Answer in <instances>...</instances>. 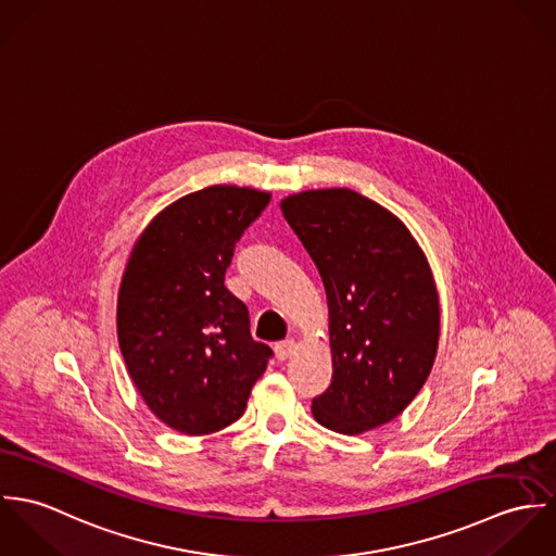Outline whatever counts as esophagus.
I'll return each instance as SVG.
<instances>
[{"mask_svg":"<svg viewBox=\"0 0 556 556\" xmlns=\"http://www.w3.org/2000/svg\"><path fill=\"white\" fill-rule=\"evenodd\" d=\"M295 346H298L295 338H287V340L278 342V344H276V357H278L280 362H285V359L295 351Z\"/></svg>","mask_w":556,"mask_h":556,"instance_id":"1","label":"esophagus"}]
</instances>
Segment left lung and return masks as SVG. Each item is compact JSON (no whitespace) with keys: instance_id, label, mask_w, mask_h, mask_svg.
Returning <instances> with one entry per match:
<instances>
[{"instance_id":"left-lung-1","label":"left lung","mask_w":556,"mask_h":556,"mask_svg":"<svg viewBox=\"0 0 556 556\" xmlns=\"http://www.w3.org/2000/svg\"><path fill=\"white\" fill-rule=\"evenodd\" d=\"M280 210L317 265L329 308L331 386L313 400L320 426L362 434L397 417L439 349L432 269L404 223L351 190L289 194Z\"/></svg>"}]
</instances>
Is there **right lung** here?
I'll list each match as a JSON object with an SVG mask.
<instances>
[{
  "instance_id": "obj_1",
  "label": "right lung",
  "mask_w": 556,
  "mask_h": 556,
  "mask_svg": "<svg viewBox=\"0 0 556 556\" xmlns=\"http://www.w3.org/2000/svg\"><path fill=\"white\" fill-rule=\"evenodd\" d=\"M271 194L207 186L166 205L128 256L117 338L148 408L181 434H212L243 415L271 349L252 340L245 304L225 287L236 241Z\"/></svg>"
}]
</instances>
